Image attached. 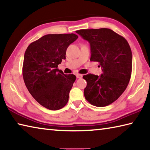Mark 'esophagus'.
I'll use <instances>...</instances> for the list:
<instances>
[{
	"instance_id": "esophagus-1",
	"label": "esophagus",
	"mask_w": 150,
	"mask_h": 150,
	"mask_svg": "<svg viewBox=\"0 0 150 150\" xmlns=\"http://www.w3.org/2000/svg\"><path fill=\"white\" fill-rule=\"evenodd\" d=\"M76 77H77L78 79H81V78H82L83 75L79 74V73H77V74H76Z\"/></svg>"
}]
</instances>
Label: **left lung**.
Segmentation results:
<instances>
[{
  "label": "left lung",
  "mask_w": 150,
  "mask_h": 150,
  "mask_svg": "<svg viewBox=\"0 0 150 150\" xmlns=\"http://www.w3.org/2000/svg\"><path fill=\"white\" fill-rule=\"evenodd\" d=\"M90 44L91 62L99 63L103 73L83 75L87 81L84 95L88 103L103 107L115 102L124 93L132 74V55L124 37L108 28L77 30Z\"/></svg>",
  "instance_id": "obj_1"
}]
</instances>
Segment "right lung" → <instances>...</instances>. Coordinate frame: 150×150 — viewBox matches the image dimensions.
Here are the masks:
<instances>
[{"instance_id":"1","label":"right lung","mask_w":150,"mask_h":150,"mask_svg":"<svg viewBox=\"0 0 150 150\" xmlns=\"http://www.w3.org/2000/svg\"><path fill=\"white\" fill-rule=\"evenodd\" d=\"M77 38L75 34H47L31 43L25 52V85L34 99L49 110L62 108L69 100L76 77L64 74L57 67L65 59L68 46Z\"/></svg>"}]
</instances>
